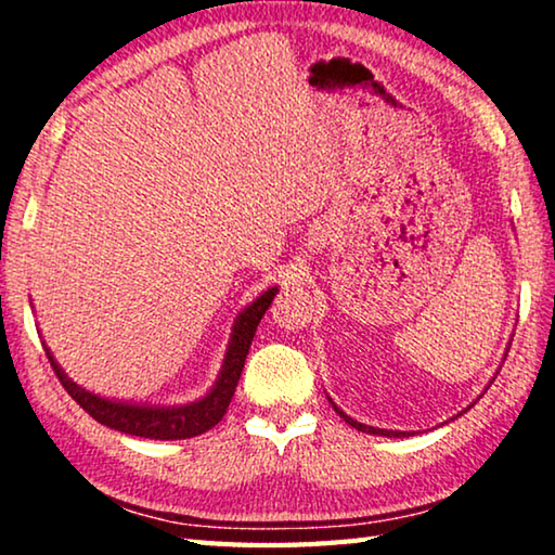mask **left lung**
Returning <instances> with one entry per match:
<instances>
[{
	"label": "left lung",
	"instance_id": "8db88e82",
	"mask_svg": "<svg viewBox=\"0 0 555 555\" xmlns=\"http://www.w3.org/2000/svg\"><path fill=\"white\" fill-rule=\"evenodd\" d=\"M335 411L340 413V416L347 421V424H350L352 428H357V430H362V434H372V436H393V438H399V436H406V434H401V430H387V428H374V426H364V424H357V421H352L350 416H347V413H343L340 409L335 406Z\"/></svg>",
	"mask_w": 555,
	"mask_h": 555
}]
</instances>
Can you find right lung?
Returning <instances> with one entry per match:
<instances>
[{
  "label": "right lung",
  "instance_id": "obj_1",
  "mask_svg": "<svg viewBox=\"0 0 555 555\" xmlns=\"http://www.w3.org/2000/svg\"><path fill=\"white\" fill-rule=\"evenodd\" d=\"M279 288H269L261 294L255 304H251L247 311H244L237 323L232 327V337L228 345V354H224V364L218 382L210 389V393L201 401L188 403V406H176V409H156V406H137V403H121V401H109L102 399L98 393H90L78 384L65 377L59 362L53 360V354L46 347V354H49V362L55 372V377L63 384V389L70 393V397L86 409L98 424L121 430V434L139 436V438H154V440H181V438H193L201 436L205 430H210L215 424H220L224 411H228L230 401L234 397V389H237L240 374L244 367V360H247L249 345L255 340L257 325L261 318H264L267 308L271 306Z\"/></svg>",
  "mask_w": 555,
  "mask_h": 555
}]
</instances>
